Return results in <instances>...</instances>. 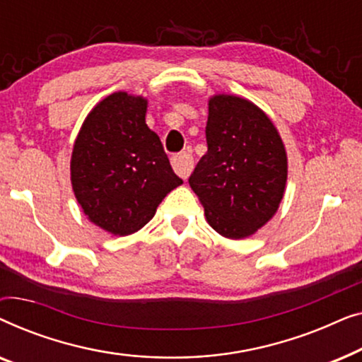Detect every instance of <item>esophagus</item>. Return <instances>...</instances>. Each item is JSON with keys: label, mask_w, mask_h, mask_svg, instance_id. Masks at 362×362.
<instances>
[{"label": "esophagus", "mask_w": 362, "mask_h": 362, "mask_svg": "<svg viewBox=\"0 0 362 362\" xmlns=\"http://www.w3.org/2000/svg\"><path fill=\"white\" fill-rule=\"evenodd\" d=\"M171 165L177 176H181L182 180H187V176L191 175L192 168H194V160H192L189 153H177V155L171 158Z\"/></svg>", "instance_id": "obj_1"}]
</instances>
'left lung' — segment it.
<instances>
[{
    "instance_id": "obj_1",
    "label": "left lung",
    "mask_w": 362,
    "mask_h": 362,
    "mask_svg": "<svg viewBox=\"0 0 362 362\" xmlns=\"http://www.w3.org/2000/svg\"><path fill=\"white\" fill-rule=\"evenodd\" d=\"M207 153L189 176L212 229L244 239L279 209L286 182V153L270 118L234 95L209 100Z\"/></svg>"
}]
</instances>
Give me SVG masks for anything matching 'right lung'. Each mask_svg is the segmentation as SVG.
Wrapping results in <instances>:
<instances>
[{
	"label": "right lung",
	"mask_w": 362,
	"mask_h": 362,
	"mask_svg": "<svg viewBox=\"0 0 362 362\" xmlns=\"http://www.w3.org/2000/svg\"><path fill=\"white\" fill-rule=\"evenodd\" d=\"M145 115V98L112 93L88 113L74 145L71 181L78 204L113 235L141 229L182 185Z\"/></svg>",
	"instance_id": "right-lung-1"
}]
</instances>
